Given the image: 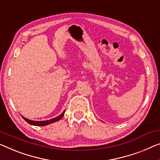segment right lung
Returning a JSON list of instances; mask_svg holds the SVG:
<instances>
[{
  "instance_id": "obj_1",
  "label": "right lung",
  "mask_w": 160,
  "mask_h": 160,
  "mask_svg": "<svg viewBox=\"0 0 160 160\" xmlns=\"http://www.w3.org/2000/svg\"><path fill=\"white\" fill-rule=\"evenodd\" d=\"M65 111H63V113L60 114L59 116H57V117H55L54 118H52L50 119V120H47V121H32V120H29V119H28L27 118H24L23 116H22L23 118L24 119V120L27 121V123H29V124H32V125H34V126H47L48 124H50V123H52L54 122H56V121L60 120V119L63 117L64 114H65Z\"/></svg>"
}]
</instances>
